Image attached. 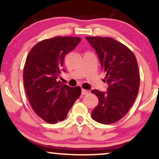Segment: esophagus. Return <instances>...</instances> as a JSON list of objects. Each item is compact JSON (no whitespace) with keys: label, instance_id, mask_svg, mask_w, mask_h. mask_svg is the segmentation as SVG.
Wrapping results in <instances>:
<instances>
[{"label":"esophagus","instance_id":"1","mask_svg":"<svg viewBox=\"0 0 159 159\" xmlns=\"http://www.w3.org/2000/svg\"><path fill=\"white\" fill-rule=\"evenodd\" d=\"M88 93H89L88 90H84V89H82V90H81V94L82 95H87Z\"/></svg>","mask_w":159,"mask_h":159}]
</instances>
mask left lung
<instances>
[{
  "label": "left lung",
  "instance_id": "left-lung-1",
  "mask_svg": "<svg viewBox=\"0 0 159 159\" xmlns=\"http://www.w3.org/2000/svg\"><path fill=\"white\" fill-rule=\"evenodd\" d=\"M96 50L105 72L107 92L93 90L98 98L92 118L102 124H112L123 118L135 101L140 87L138 62L125 45L110 37L86 36Z\"/></svg>",
  "mask_w": 159,
  "mask_h": 159
}]
</instances>
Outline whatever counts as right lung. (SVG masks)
<instances>
[{"instance_id":"obj_1","label":"right lung","mask_w":159,"mask_h":159,"mask_svg":"<svg viewBox=\"0 0 159 159\" xmlns=\"http://www.w3.org/2000/svg\"><path fill=\"white\" fill-rule=\"evenodd\" d=\"M81 40L74 36L44 39L34 45L27 57L23 80L27 98L36 114L46 123H57L64 120L81 96L80 87L61 85L57 81L65 55Z\"/></svg>"}]
</instances>
